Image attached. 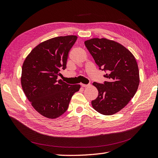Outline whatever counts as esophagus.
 <instances>
[{
  "label": "esophagus",
  "instance_id": "1",
  "mask_svg": "<svg viewBox=\"0 0 158 158\" xmlns=\"http://www.w3.org/2000/svg\"><path fill=\"white\" fill-rule=\"evenodd\" d=\"M81 87H83V88H86V87H88L89 86H90V85H86V84H81Z\"/></svg>",
  "mask_w": 158,
  "mask_h": 158
}]
</instances>
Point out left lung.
I'll list each match as a JSON object with an SVG mask.
<instances>
[{
	"label": "left lung",
	"mask_w": 158,
	"mask_h": 158,
	"mask_svg": "<svg viewBox=\"0 0 158 158\" xmlns=\"http://www.w3.org/2000/svg\"><path fill=\"white\" fill-rule=\"evenodd\" d=\"M85 45L99 69L107 71L104 77L107 81L93 83L99 94L91 102L92 106L101 114H115L127 106L138 89L139 73L135 58L122 44L106 38L87 40Z\"/></svg>",
	"instance_id": "obj_1"
}]
</instances>
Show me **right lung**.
Masks as SVG:
<instances>
[{
    "label": "right lung",
    "mask_w": 158,
    "mask_h": 158,
    "mask_svg": "<svg viewBox=\"0 0 158 158\" xmlns=\"http://www.w3.org/2000/svg\"><path fill=\"white\" fill-rule=\"evenodd\" d=\"M75 35L52 38L39 44L24 60L21 82L32 106L48 119H56L67 110L72 96L80 85L67 84L57 77L66 69Z\"/></svg>",
    "instance_id": "obj_1"
}]
</instances>
